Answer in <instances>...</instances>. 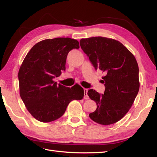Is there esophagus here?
I'll return each instance as SVG.
<instances>
[{"mask_svg": "<svg viewBox=\"0 0 157 157\" xmlns=\"http://www.w3.org/2000/svg\"><path fill=\"white\" fill-rule=\"evenodd\" d=\"M88 91V89L84 88V99H89V97H88V94H87Z\"/></svg>", "mask_w": 157, "mask_h": 157, "instance_id": "1", "label": "esophagus"}]
</instances>
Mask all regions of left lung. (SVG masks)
<instances>
[{
    "label": "left lung",
    "instance_id": "left-lung-1",
    "mask_svg": "<svg viewBox=\"0 0 157 157\" xmlns=\"http://www.w3.org/2000/svg\"><path fill=\"white\" fill-rule=\"evenodd\" d=\"M80 44L94 68L105 76L102 78L105 90L99 94L89 90L90 98L96 101L97 109L89 114L98 124H114L130 110L139 92V67L134 56L117 40L96 36L82 39Z\"/></svg>",
    "mask_w": 157,
    "mask_h": 157
}]
</instances>
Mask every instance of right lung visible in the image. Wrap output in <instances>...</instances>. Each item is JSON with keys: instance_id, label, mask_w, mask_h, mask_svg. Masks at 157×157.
Masks as SVG:
<instances>
[{"instance_id": "add662e5", "label": "right lung", "mask_w": 157, "mask_h": 157, "mask_svg": "<svg viewBox=\"0 0 157 157\" xmlns=\"http://www.w3.org/2000/svg\"><path fill=\"white\" fill-rule=\"evenodd\" d=\"M79 48L78 41L71 38L45 39L33 46L23 59L18 73L20 95L37 121L58 119L71 101L83 98L84 90L80 85L65 87L53 80L65 70L69 51Z\"/></svg>"}]
</instances>
